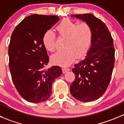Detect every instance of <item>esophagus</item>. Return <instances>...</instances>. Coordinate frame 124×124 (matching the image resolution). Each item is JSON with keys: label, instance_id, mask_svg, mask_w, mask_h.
Wrapping results in <instances>:
<instances>
[{"label": "esophagus", "instance_id": "esophagus-1", "mask_svg": "<svg viewBox=\"0 0 124 124\" xmlns=\"http://www.w3.org/2000/svg\"><path fill=\"white\" fill-rule=\"evenodd\" d=\"M62 70H63V73H66V72L69 71V68H63V69H62Z\"/></svg>", "mask_w": 124, "mask_h": 124}]
</instances>
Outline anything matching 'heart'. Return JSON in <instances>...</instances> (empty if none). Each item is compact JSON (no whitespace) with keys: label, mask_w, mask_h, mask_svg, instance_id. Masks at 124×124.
Segmentation results:
<instances>
[{"label":"heart","mask_w":124,"mask_h":124,"mask_svg":"<svg viewBox=\"0 0 124 124\" xmlns=\"http://www.w3.org/2000/svg\"><path fill=\"white\" fill-rule=\"evenodd\" d=\"M58 34L65 37L63 46L52 56V63L61 66H68L73 63L77 56L80 58L88 53L93 42V30L89 24L83 22L78 24L69 19H64L56 27ZM42 44L47 50L54 52L56 48V35L49 30L44 33Z\"/></svg>","instance_id":"obj_1"}]
</instances>
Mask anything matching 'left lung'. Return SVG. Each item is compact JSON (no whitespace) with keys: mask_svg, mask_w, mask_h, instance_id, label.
I'll return each instance as SVG.
<instances>
[{"mask_svg":"<svg viewBox=\"0 0 124 124\" xmlns=\"http://www.w3.org/2000/svg\"><path fill=\"white\" fill-rule=\"evenodd\" d=\"M90 25L93 42L86 56L74 65L70 91L76 99L89 102L100 98L108 86L114 65L113 39L105 23L92 14L74 15Z\"/></svg>","mask_w":124,"mask_h":124,"instance_id":"8db88e82","label":"left lung"}]
</instances>
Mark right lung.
Wrapping results in <instances>:
<instances>
[{
	"label": "right lung",
	"mask_w": 124,
	"mask_h": 124,
	"mask_svg": "<svg viewBox=\"0 0 124 124\" xmlns=\"http://www.w3.org/2000/svg\"><path fill=\"white\" fill-rule=\"evenodd\" d=\"M59 19L56 16L31 15L22 20L11 35L8 48L11 78L19 94L29 102L47 100L54 80L62 74L60 66L44 68L49 58L42 41L44 33Z\"/></svg>",
	"instance_id": "obj_1"
}]
</instances>
